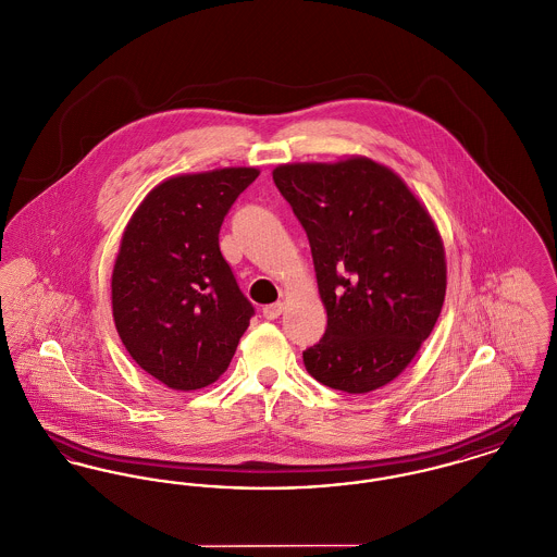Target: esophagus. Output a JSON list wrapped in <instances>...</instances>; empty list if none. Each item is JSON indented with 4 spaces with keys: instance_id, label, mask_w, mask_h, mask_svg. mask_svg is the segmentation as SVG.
<instances>
[{
    "instance_id": "34e87169",
    "label": "esophagus",
    "mask_w": 557,
    "mask_h": 557,
    "mask_svg": "<svg viewBox=\"0 0 557 557\" xmlns=\"http://www.w3.org/2000/svg\"><path fill=\"white\" fill-rule=\"evenodd\" d=\"M282 311H284V302H282V300H277V302H271V305L262 307V315H264L267 320H275V318H280V315H282Z\"/></svg>"
}]
</instances>
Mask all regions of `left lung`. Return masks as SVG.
Returning <instances> with one entry per match:
<instances>
[{
  "mask_svg": "<svg viewBox=\"0 0 557 557\" xmlns=\"http://www.w3.org/2000/svg\"><path fill=\"white\" fill-rule=\"evenodd\" d=\"M273 182L307 233L329 315L324 337L302 351L305 369L347 394L389 384L445 300V248L429 210L367 157L280 165Z\"/></svg>",
  "mask_w": 557,
  "mask_h": 557,
  "instance_id": "8db88e82",
  "label": "left lung"
}]
</instances>
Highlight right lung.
<instances>
[{
  "label": "right lung",
  "mask_w": 557,
  "mask_h": 557,
  "mask_svg": "<svg viewBox=\"0 0 557 557\" xmlns=\"http://www.w3.org/2000/svg\"><path fill=\"white\" fill-rule=\"evenodd\" d=\"M255 168L184 173L154 186L131 215L112 271V313L131 358L172 389L226 371L250 318L218 233Z\"/></svg>",
  "instance_id": "right-lung-1"
}]
</instances>
